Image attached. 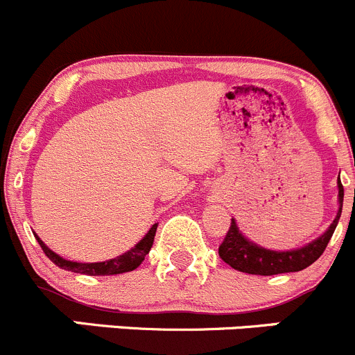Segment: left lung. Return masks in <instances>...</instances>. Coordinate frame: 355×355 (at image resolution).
<instances>
[{"label":"left lung","mask_w":355,"mask_h":355,"mask_svg":"<svg viewBox=\"0 0 355 355\" xmlns=\"http://www.w3.org/2000/svg\"><path fill=\"white\" fill-rule=\"evenodd\" d=\"M336 185H338V211H336L335 220L327 228V232L321 234L318 239H314L313 242L290 250L266 249V247H261L249 241L241 232L235 218H232V225L228 228L227 237H225L223 244L218 249L220 257L225 263L230 264L234 270L249 275H261V277L293 273V271H302L304 268L311 266L324 252L333 232L338 225L340 214H342L343 185L340 182V175Z\"/></svg>","instance_id":"1"}]
</instances>
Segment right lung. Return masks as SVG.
<instances>
[{
    "mask_svg": "<svg viewBox=\"0 0 355 355\" xmlns=\"http://www.w3.org/2000/svg\"><path fill=\"white\" fill-rule=\"evenodd\" d=\"M156 228L157 223L153 225L149 228L148 234L141 239L130 250L123 252L121 256L113 257V259H106L101 261V263H77V261H68L65 257L58 256L56 252H53L41 239L35 235V241L39 242V245L42 247L46 256L60 266L62 270L67 271H73V273H80V275H89V277H110V275H120V273H127V271H134L135 268L141 266V263L144 261V257L148 256L149 250H151L153 242H155V235H156Z\"/></svg>",
    "mask_w": 355,
    "mask_h": 355,
    "instance_id": "add662e5",
    "label": "right lung"
}]
</instances>
